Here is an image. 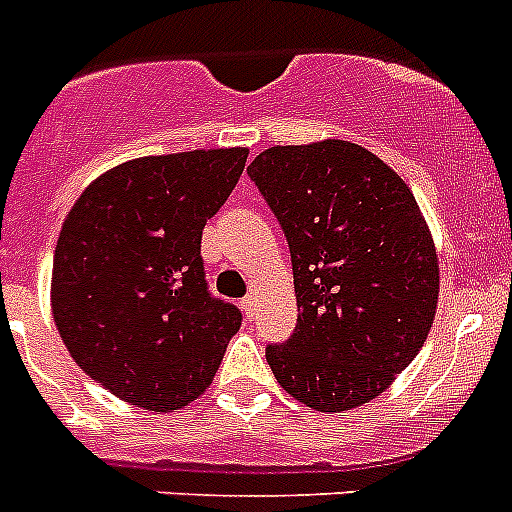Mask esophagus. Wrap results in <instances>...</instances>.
<instances>
[{
	"label": "esophagus",
	"mask_w": 512,
	"mask_h": 512,
	"mask_svg": "<svg viewBox=\"0 0 512 512\" xmlns=\"http://www.w3.org/2000/svg\"><path fill=\"white\" fill-rule=\"evenodd\" d=\"M241 309L248 320H253V317H256V309H259V299L253 297V294H248V297L241 302Z\"/></svg>",
	"instance_id": "34e87169"
}]
</instances>
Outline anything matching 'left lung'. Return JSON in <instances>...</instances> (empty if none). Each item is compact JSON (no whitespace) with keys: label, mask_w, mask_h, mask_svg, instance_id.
<instances>
[{"label":"left lung","mask_w":512,"mask_h":512,"mask_svg":"<svg viewBox=\"0 0 512 512\" xmlns=\"http://www.w3.org/2000/svg\"><path fill=\"white\" fill-rule=\"evenodd\" d=\"M248 175L289 241L299 309L266 363L309 409H358L419 355L437 314V248L414 192L342 139L271 147Z\"/></svg>","instance_id":"left-lung-1"}]
</instances>
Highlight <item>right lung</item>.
Returning a JSON list of instances; mask_svg holds the SVG:
<instances>
[{
	"instance_id": "right-lung-1",
	"label": "right lung",
	"mask_w": 512,
	"mask_h": 512,
	"mask_svg": "<svg viewBox=\"0 0 512 512\" xmlns=\"http://www.w3.org/2000/svg\"><path fill=\"white\" fill-rule=\"evenodd\" d=\"M248 149L139 157L75 200L53 259V320L93 381L149 411H177L213 383L241 312L210 297L203 228Z\"/></svg>"
}]
</instances>
